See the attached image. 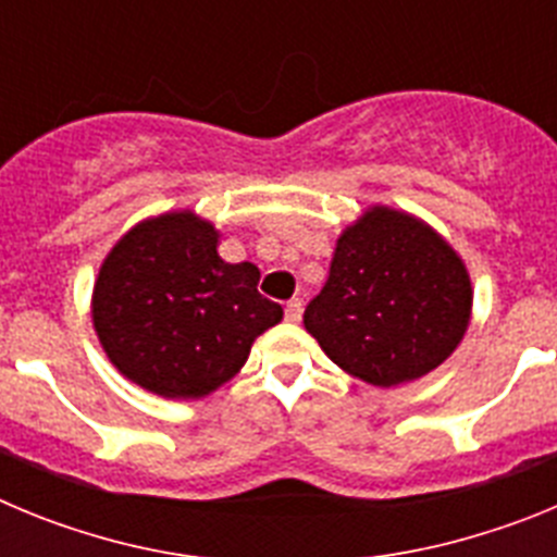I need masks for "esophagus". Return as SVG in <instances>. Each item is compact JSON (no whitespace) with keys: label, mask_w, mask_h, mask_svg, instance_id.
<instances>
[{"label":"esophagus","mask_w":557,"mask_h":557,"mask_svg":"<svg viewBox=\"0 0 557 557\" xmlns=\"http://www.w3.org/2000/svg\"><path fill=\"white\" fill-rule=\"evenodd\" d=\"M284 312H287V321L289 323L301 321V312H304L301 298H293V301H287V309H284Z\"/></svg>","instance_id":"1"}]
</instances>
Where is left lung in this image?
Masks as SVG:
<instances>
[{"label":"left lung","mask_w":557,"mask_h":557,"mask_svg":"<svg viewBox=\"0 0 557 557\" xmlns=\"http://www.w3.org/2000/svg\"><path fill=\"white\" fill-rule=\"evenodd\" d=\"M469 270L416 214L371 206L337 239L329 278L304 312L326 357L368 385L426 376L471 321Z\"/></svg>","instance_id":"obj_1"}]
</instances>
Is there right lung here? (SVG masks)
<instances>
[{
	"instance_id": "add662e5",
	"label": "right lung",
	"mask_w": 557,
	"mask_h": 557,
	"mask_svg": "<svg viewBox=\"0 0 557 557\" xmlns=\"http://www.w3.org/2000/svg\"><path fill=\"white\" fill-rule=\"evenodd\" d=\"M195 211L133 225L108 250L91 318L111 366L161 398H203L239 373L253 339L284 318L259 295V268L228 264Z\"/></svg>"
}]
</instances>
